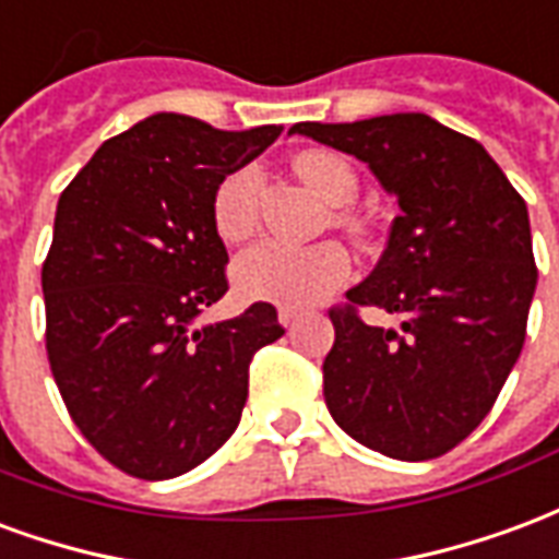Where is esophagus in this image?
Instances as JSON below:
<instances>
[{
  "mask_svg": "<svg viewBox=\"0 0 559 559\" xmlns=\"http://www.w3.org/2000/svg\"><path fill=\"white\" fill-rule=\"evenodd\" d=\"M276 316H280V324H283V328H295L297 321H300V316H304V309L280 307L276 309Z\"/></svg>",
  "mask_w": 559,
  "mask_h": 559,
  "instance_id": "34e87169",
  "label": "esophagus"
}]
</instances>
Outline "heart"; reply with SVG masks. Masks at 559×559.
<instances>
[{
    "mask_svg": "<svg viewBox=\"0 0 559 559\" xmlns=\"http://www.w3.org/2000/svg\"><path fill=\"white\" fill-rule=\"evenodd\" d=\"M295 169L307 181L309 190L328 205L352 202L357 190L352 166L330 151H304L295 160ZM255 190H259V175L250 166L226 175L223 185L217 187L214 229L226 243H240L255 231V223H259ZM231 276L240 295L250 300L309 307L352 276V255L336 240H321L307 247H295L283 240H262L238 255Z\"/></svg>",
    "mask_w": 559,
    "mask_h": 559,
    "instance_id": "1",
    "label": "heart"
}]
</instances>
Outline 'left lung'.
Wrapping results in <instances>:
<instances>
[{"mask_svg": "<svg viewBox=\"0 0 559 559\" xmlns=\"http://www.w3.org/2000/svg\"><path fill=\"white\" fill-rule=\"evenodd\" d=\"M288 133L364 160L402 211L372 274L330 309V417L390 459H438L486 419L524 345L536 292L527 205L479 142L423 112ZM360 306L400 328L366 325Z\"/></svg>", "mask_w": 559, "mask_h": 559, "instance_id": "obj_1", "label": "left lung"}]
</instances>
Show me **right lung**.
<instances>
[{"label":"right lung","mask_w":559,"mask_h":559,"mask_svg":"<svg viewBox=\"0 0 559 559\" xmlns=\"http://www.w3.org/2000/svg\"><path fill=\"white\" fill-rule=\"evenodd\" d=\"M280 133L157 112L59 195L40 271L47 357L76 429L124 474L173 479L214 455L238 429L252 354L285 333L271 304L195 324L229 292L214 193Z\"/></svg>","instance_id":"obj_1"}]
</instances>
